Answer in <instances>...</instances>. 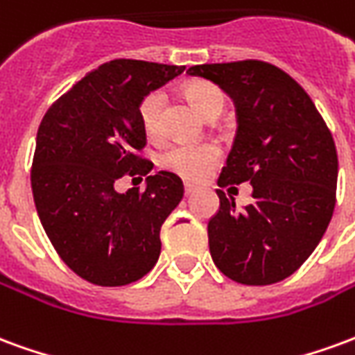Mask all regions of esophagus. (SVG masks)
<instances>
[{
  "instance_id": "34e87169",
  "label": "esophagus",
  "mask_w": 355,
  "mask_h": 355,
  "mask_svg": "<svg viewBox=\"0 0 355 355\" xmlns=\"http://www.w3.org/2000/svg\"><path fill=\"white\" fill-rule=\"evenodd\" d=\"M196 190H198L196 186L188 184V182H186V184H184V193H186V196H192V193L196 192Z\"/></svg>"
}]
</instances>
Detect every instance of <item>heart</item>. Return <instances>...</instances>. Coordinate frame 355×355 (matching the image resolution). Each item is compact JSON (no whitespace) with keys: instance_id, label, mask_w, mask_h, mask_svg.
<instances>
[{"instance_id":"obj_1","label":"heart","mask_w":355,"mask_h":355,"mask_svg":"<svg viewBox=\"0 0 355 355\" xmlns=\"http://www.w3.org/2000/svg\"><path fill=\"white\" fill-rule=\"evenodd\" d=\"M188 101L201 116L207 117L215 112H220L224 106V98L220 91L207 81H192L184 89ZM165 106V94L159 89L148 93L139 106L140 123L150 137H155L162 131V112ZM220 157V150L213 142H177L171 144L159 154V165L163 169L175 173L186 180H198L207 173L216 159Z\"/></svg>"}]
</instances>
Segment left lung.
Instances as JSON below:
<instances>
[{"instance_id": "obj_1", "label": "left lung", "mask_w": 355, "mask_h": 355, "mask_svg": "<svg viewBox=\"0 0 355 355\" xmlns=\"http://www.w3.org/2000/svg\"><path fill=\"white\" fill-rule=\"evenodd\" d=\"M188 76L230 96L238 132L218 184L253 186V203L220 207L207 224L216 268L243 285H270L295 274L327 230L335 211L338 157L331 131L304 89L261 60L198 64Z\"/></svg>"}]
</instances>
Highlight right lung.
Listing matches in <instances>:
<instances>
[{
    "instance_id": "right-lung-1",
    "label": "right lung",
    "mask_w": 355,
    "mask_h": 355,
    "mask_svg": "<svg viewBox=\"0 0 355 355\" xmlns=\"http://www.w3.org/2000/svg\"><path fill=\"white\" fill-rule=\"evenodd\" d=\"M182 72L112 60L62 94L37 129L32 192L43 230L66 266L94 285L137 282L159 259V230L182 200V180L159 171L144 192L125 193L116 192V180L152 171L137 155L146 144L140 101Z\"/></svg>"
}]
</instances>
